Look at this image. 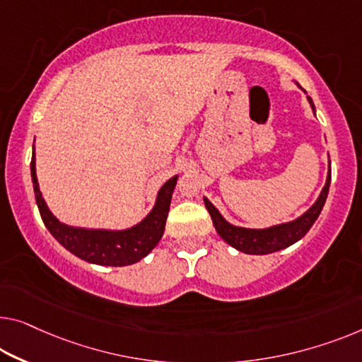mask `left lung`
Returning a JSON list of instances; mask_svg holds the SVG:
<instances>
[{"mask_svg":"<svg viewBox=\"0 0 362 362\" xmlns=\"http://www.w3.org/2000/svg\"><path fill=\"white\" fill-rule=\"evenodd\" d=\"M307 99H309V104L315 112L314 102H312L310 97H307ZM330 180H332V170H328L325 187H323L319 199H317L314 206H312L309 211H305L296 221H291V223L279 224V226H273V228H268V229L237 228V226L229 224L206 198H204V206H206L209 216H211L213 224L216 230H218V234L223 237L229 245H233L234 249L244 253H250V255H267V253L278 252L281 249H286V247L293 245L294 242L300 240L302 237L309 233L312 224H314L317 218H319L323 204H325L328 188H330Z\"/></svg>","mask_w":362,"mask_h":362,"instance_id":"left-lung-1","label":"left lung"}]
</instances>
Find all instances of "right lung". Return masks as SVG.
Listing matches in <instances>:
<instances>
[{
  "label": "right lung",
  "instance_id": "1",
  "mask_svg": "<svg viewBox=\"0 0 362 362\" xmlns=\"http://www.w3.org/2000/svg\"><path fill=\"white\" fill-rule=\"evenodd\" d=\"M30 175L34 183L35 202L39 206L43 224L50 234L60 242L64 249L81 260L104 267H127L136 263L148 255L158 245L164 234L167 213H169L172 192H174L177 175L167 180L158 193L156 204L146 218L132 229L104 230L83 229L62 224L45 204L42 198L39 182L35 175V154L32 156Z\"/></svg>",
  "mask_w": 362,
  "mask_h": 362
}]
</instances>
